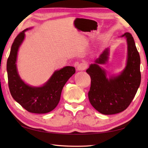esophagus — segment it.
<instances>
[{
  "mask_svg": "<svg viewBox=\"0 0 148 148\" xmlns=\"http://www.w3.org/2000/svg\"><path fill=\"white\" fill-rule=\"evenodd\" d=\"M75 65L77 66V71H83L87 67V64L86 63H84V62L79 63V64L78 62H76V64H75Z\"/></svg>",
  "mask_w": 148,
  "mask_h": 148,
  "instance_id": "34e87169",
  "label": "esophagus"
}]
</instances>
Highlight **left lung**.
Wrapping results in <instances>:
<instances>
[{
    "label": "left lung",
    "instance_id": "1",
    "mask_svg": "<svg viewBox=\"0 0 148 148\" xmlns=\"http://www.w3.org/2000/svg\"><path fill=\"white\" fill-rule=\"evenodd\" d=\"M127 60L125 69L117 76L108 77L100 67L108 61L109 48H106L95 64L86 71L91 77L88 99L92 106L103 114H114L126 109L132 101L140 84V59L132 36L126 32Z\"/></svg>",
    "mask_w": 148,
    "mask_h": 148
}]
</instances>
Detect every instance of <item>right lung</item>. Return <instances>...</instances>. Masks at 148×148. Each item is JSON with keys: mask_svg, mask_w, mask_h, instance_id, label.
<instances>
[{"mask_svg": "<svg viewBox=\"0 0 148 148\" xmlns=\"http://www.w3.org/2000/svg\"><path fill=\"white\" fill-rule=\"evenodd\" d=\"M22 31L12 43L7 62L8 84L10 93L16 101L30 112L45 114L53 111L60 99L63 87L76 70L66 66L55 71L51 77L41 86H32L25 83L18 74L16 60L19 48L23 42L27 30Z\"/></svg>", "mask_w": 148, "mask_h": 148, "instance_id": "add662e5", "label": "right lung"}]
</instances>
